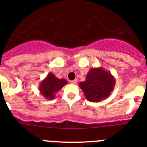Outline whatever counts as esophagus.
Listing matches in <instances>:
<instances>
[{"label": "esophagus", "mask_w": 147, "mask_h": 147, "mask_svg": "<svg viewBox=\"0 0 147 147\" xmlns=\"http://www.w3.org/2000/svg\"><path fill=\"white\" fill-rule=\"evenodd\" d=\"M71 84H74V85H75V84H76V83H77V80H73V81H71Z\"/></svg>", "instance_id": "obj_1"}]
</instances>
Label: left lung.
<instances>
[{"mask_svg": "<svg viewBox=\"0 0 147 147\" xmlns=\"http://www.w3.org/2000/svg\"><path fill=\"white\" fill-rule=\"evenodd\" d=\"M115 84L114 76L100 67L90 68L85 81L80 82L79 86L89 102H99L110 96Z\"/></svg>", "mask_w": 147, "mask_h": 147, "instance_id": "left-lung-1", "label": "left lung"}]
</instances>
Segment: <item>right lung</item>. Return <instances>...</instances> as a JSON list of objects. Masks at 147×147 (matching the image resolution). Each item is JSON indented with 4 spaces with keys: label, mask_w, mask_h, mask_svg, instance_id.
Masks as SVG:
<instances>
[{
    "label": "right lung",
    "mask_w": 147,
    "mask_h": 147,
    "mask_svg": "<svg viewBox=\"0 0 147 147\" xmlns=\"http://www.w3.org/2000/svg\"><path fill=\"white\" fill-rule=\"evenodd\" d=\"M67 82L65 79H58L52 73H49L47 76L39 85L40 94L45 98L51 100L54 98L55 94L66 85Z\"/></svg>",
    "instance_id": "add662e5"
}]
</instances>
